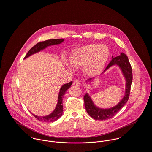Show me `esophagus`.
I'll list each match as a JSON object with an SVG mask.
<instances>
[{"mask_svg":"<svg viewBox=\"0 0 152 152\" xmlns=\"http://www.w3.org/2000/svg\"><path fill=\"white\" fill-rule=\"evenodd\" d=\"M73 85L76 87H79L80 86V82L78 80H75L73 83Z\"/></svg>","mask_w":152,"mask_h":152,"instance_id":"esophagus-1","label":"esophagus"}]
</instances>
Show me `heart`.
I'll return each instance as SVG.
<instances>
[{
    "instance_id": "heart-1",
    "label": "heart",
    "mask_w": 152,
    "mask_h": 152,
    "mask_svg": "<svg viewBox=\"0 0 152 152\" xmlns=\"http://www.w3.org/2000/svg\"><path fill=\"white\" fill-rule=\"evenodd\" d=\"M108 48L104 44H91L74 50L69 59L74 67L83 66L86 74L90 77L98 75L104 69L108 58ZM69 68L71 65L66 63Z\"/></svg>"
}]
</instances>
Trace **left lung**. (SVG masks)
Instances as JSON below:
<instances>
[{"label": "left lung", "instance_id": "obj_1", "mask_svg": "<svg viewBox=\"0 0 152 152\" xmlns=\"http://www.w3.org/2000/svg\"><path fill=\"white\" fill-rule=\"evenodd\" d=\"M117 65L121 68L122 74L126 80L125 92L122 100L114 107L108 109L99 108L97 107L93 102L91 98L87 93L84 96V105L88 113L95 120L103 121L113 117L116 113L122 108L128 102L130 95V87L132 82L133 75L132 70L128 56L124 53H121V55L115 57L112 56V60L104 70V72L113 65ZM93 79L89 78L86 82L91 81Z\"/></svg>", "mask_w": 152, "mask_h": 152}]
</instances>
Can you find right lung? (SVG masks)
I'll use <instances>...</instances> for the list:
<instances>
[{
	"mask_svg": "<svg viewBox=\"0 0 152 152\" xmlns=\"http://www.w3.org/2000/svg\"><path fill=\"white\" fill-rule=\"evenodd\" d=\"M63 39H51L45 40L44 42H41L40 43L36 44L34 46H33L27 53L24 59L30 57V56L37 53L42 50H44V48H47L48 46L53 45H57L63 43L64 42ZM72 81H71L68 83H66L64 84L62 87H61L58 94V102L57 104L56 105V107L55 109L53 110V112L50 113V115L45 116H39L34 115L32 113V115L39 121L44 122H51L57 121L58 119H59L63 115V98H64V95L66 92V91L69 89L71 86L72 85Z\"/></svg>",
	"mask_w": 152,
	"mask_h": 152,
	"instance_id": "right-lung-1",
	"label": "right lung"
}]
</instances>
